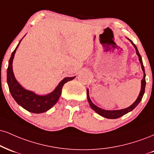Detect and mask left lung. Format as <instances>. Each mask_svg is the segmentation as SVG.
<instances>
[{
  "label": "left lung",
  "mask_w": 154,
  "mask_h": 154,
  "mask_svg": "<svg viewBox=\"0 0 154 154\" xmlns=\"http://www.w3.org/2000/svg\"><path fill=\"white\" fill-rule=\"evenodd\" d=\"M131 42V43L133 44V45L134 46L135 49L136 50V54L138 56V58H139V61L140 62V64H141V68H142V70L143 72V78L141 80V90H140V94L139 95H138V98H137V100L136 101L134 102V103H133V105H131L130 107H127V108H125V109H122V110H103V109L102 108H100V107H98L97 106H96L95 105H94L93 103H92L91 100H90V97H89V92L88 90H87V97H88V103L89 104H90V107H91V108L92 110H94L97 113H98L100 115V116H103V117L104 118H109V119H116V118H118L120 117H121V116H124L125 114L128 113V112H131V110H133V109L136 107L137 105L139 104V103L140 101H141L142 100V97L143 96V94L144 92H145V87H146V74H145V69H144V66L143 64V62H142V59H141V57H140L139 52H138V50L137 49L136 46L133 43V42L131 40H130Z\"/></svg>",
  "instance_id": "1"
}]
</instances>
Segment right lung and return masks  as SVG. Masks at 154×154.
I'll use <instances>...</instances> for the list:
<instances>
[{
	"mask_svg": "<svg viewBox=\"0 0 154 154\" xmlns=\"http://www.w3.org/2000/svg\"><path fill=\"white\" fill-rule=\"evenodd\" d=\"M21 42V41H20ZM19 42V44H20ZM16 47L13 51L11 57L8 62V66L7 69V83H8L9 90L12 97L16 100L18 105H21L24 109L33 112V113H42L49 110L51 107L57 103L58 101L61 93L63 85L67 82L68 81L75 79V77H66L61 81L57 87L56 89L52 92L47 95H37L33 92L26 90L22 88L15 78L14 72H13V59L16 49L19 45Z\"/></svg>",
	"mask_w": 154,
	"mask_h": 154,
	"instance_id": "right-lung-1",
	"label": "right lung"
}]
</instances>
